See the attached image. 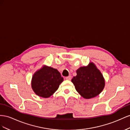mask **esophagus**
<instances>
[{"instance_id": "esophagus-1", "label": "esophagus", "mask_w": 130, "mask_h": 130, "mask_svg": "<svg viewBox=\"0 0 130 130\" xmlns=\"http://www.w3.org/2000/svg\"><path fill=\"white\" fill-rule=\"evenodd\" d=\"M66 79H67V80H70L71 79V78H72V77H71V76H68V77H66Z\"/></svg>"}]
</instances>
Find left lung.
Wrapping results in <instances>:
<instances>
[{
	"mask_svg": "<svg viewBox=\"0 0 130 130\" xmlns=\"http://www.w3.org/2000/svg\"><path fill=\"white\" fill-rule=\"evenodd\" d=\"M77 75L71 82L76 90L86 99H89L99 95L105 86V80L101 71L94 62L79 68L76 71Z\"/></svg>",
	"mask_w": 130,
	"mask_h": 130,
	"instance_id": "1",
	"label": "left lung"
}]
</instances>
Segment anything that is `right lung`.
Listing matches in <instances>:
<instances>
[{
    "label": "right lung",
    "mask_w": 130,
    "mask_h": 130,
    "mask_svg": "<svg viewBox=\"0 0 130 130\" xmlns=\"http://www.w3.org/2000/svg\"><path fill=\"white\" fill-rule=\"evenodd\" d=\"M64 78L57 69L43 65L34 73L31 88L40 97L48 98L56 91Z\"/></svg>",
    "instance_id": "obj_1"
}]
</instances>
